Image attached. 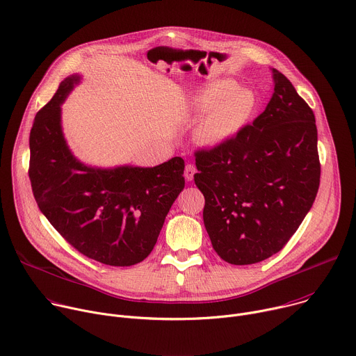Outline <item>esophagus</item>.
<instances>
[{
	"label": "esophagus",
	"mask_w": 356,
	"mask_h": 356,
	"mask_svg": "<svg viewBox=\"0 0 356 356\" xmlns=\"http://www.w3.org/2000/svg\"><path fill=\"white\" fill-rule=\"evenodd\" d=\"M195 173H197L195 166L191 165V163H187V165H186V169H184V177H186V180H187V181H191Z\"/></svg>",
	"instance_id": "1"
}]
</instances>
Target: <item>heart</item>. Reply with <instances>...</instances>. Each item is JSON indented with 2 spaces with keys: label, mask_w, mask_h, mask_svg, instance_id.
Wrapping results in <instances>:
<instances>
[{
  "label": "heart",
  "mask_w": 356,
  "mask_h": 356,
  "mask_svg": "<svg viewBox=\"0 0 356 356\" xmlns=\"http://www.w3.org/2000/svg\"><path fill=\"white\" fill-rule=\"evenodd\" d=\"M194 113L201 114L195 139L206 146H220L236 138L257 110V95L232 79H211L190 98Z\"/></svg>",
  "instance_id": "heart-1"
}]
</instances>
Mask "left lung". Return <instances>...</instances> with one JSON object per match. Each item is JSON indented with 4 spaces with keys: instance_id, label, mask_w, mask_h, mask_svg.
I'll use <instances>...</instances> for the list:
<instances>
[{
    "instance_id": "8db88e82",
    "label": "left lung",
    "mask_w": 356,
    "mask_h": 356,
    "mask_svg": "<svg viewBox=\"0 0 356 356\" xmlns=\"http://www.w3.org/2000/svg\"><path fill=\"white\" fill-rule=\"evenodd\" d=\"M265 111L232 140L195 152V186L218 257L252 265L277 253L310 211L320 186L313 110L279 70Z\"/></svg>"
}]
</instances>
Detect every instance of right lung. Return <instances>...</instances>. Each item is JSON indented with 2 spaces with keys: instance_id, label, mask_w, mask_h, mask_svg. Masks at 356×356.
Masks as SVG:
<instances>
[{
  "instance_id": "right-lung-1",
  "label": "right lung",
  "mask_w": 356,
  "mask_h": 356,
  "mask_svg": "<svg viewBox=\"0 0 356 356\" xmlns=\"http://www.w3.org/2000/svg\"><path fill=\"white\" fill-rule=\"evenodd\" d=\"M80 83L66 77L36 114L29 179L39 210L84 257L110 266L142 262L184 188V161L155 166L91 168L73 156L62 131V103Z\"/></svg>"
}]
</instances>
